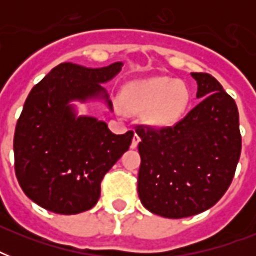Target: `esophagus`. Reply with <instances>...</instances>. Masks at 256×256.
<instances>
[{
  "mask_svg": "<svg viewBox=\"0 0 256 256\" xmlns=\"http://www.w3.org/2000/svg\"><path fill=\"white\" fill-rule=\"evenodd\" d=\"M140 136H138V134H134V136H132V148H136V146H138V144H140Z\"/></svg>",
  "mask_w": 256,
  "mask_h": 256,
  "instance_id": "obj_1",
  "label": "esophagus"
}]
</instances>
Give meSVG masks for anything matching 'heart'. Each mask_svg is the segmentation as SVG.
Returning <instances> with one entry per match:
<instances>
[{
	"label": "heart",
	"mask_w": 256,
	"mask_h": 256,
	"mask_svg": "<svg viewBox=\"0 0 256 256\" xmlns=\"http://www.w3.org/2000/svg\"><path fill=\"white\" fill-rule=\"evenodd\" d=\"M190 100V88L184 82L154 77L126 84L120 92L118 108L130 114H142L150 126L168 128L184 114Z\"/></svg>",
	"instance_id": "b5f03b06"
}]
</instances>
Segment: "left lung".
<instances>
[{"label":"left lung","mask_w":256,"mask_h":256,"mask_svg":"<svg viewBox=\"0 0 256 256\" xmlns=\"http://www.w3.org/2000/svg\"><path fill=\"white\" fill-rule=\"evenodd\" d=\"M196 106L172 128L138 126V195L150 212L179 219L208 210L226 192L242 136L235 100L207 73H191Z\"/></svg>","instance_id":"obj_1"}]
</instances>
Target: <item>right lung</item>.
<instances>
[{"label": "right lung", "mask_w": 256, "mask_h": 256, "mask_svg": "<svg viewBox=\"0 0 256 256\" xmlns=\"http://www.w3.org/2000/svg\"><path fill=\"white\" fill-rule=\"evenodd\" d=\"M124 64L86 68L64 62L32 88L14 132V168L18 183L38 206L72 215L96 206L100 182L132 144L134 132L114 134L104 120L78 116L72 104L104 100L102 84Z\"/></svg>", "instance_id": "add662e5"}]
</instances>
